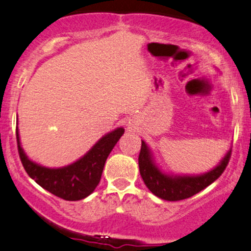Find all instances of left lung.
Returning <instances> with one entry per match:
<instances>
[{"label": "left lung", "mask_w": 251, "mask_h": 251, "mask_svg": "<svg viewBox=\"0 0 251 251\" xmlns=\"http://www.w3.org/2000/svg\"><path fill=\"white\" fill-rule=\"evenodd\" d=\"M231 150L227 152L224 159L217 168L201 176H183V177H170L162 174L151 159L150 150L142 140L139 158V171L142 178L152 194L165 201H181L191 197L214 183L229 164Z\"/></svg>", "instance_id": "8db88e82"}]
</instances>
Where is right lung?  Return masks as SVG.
I'll return each instance as SVG.
<instances>
[{
    "label": "right lung",
    "instance_id": "right-lung-1",
    "mask_svg": "<svg viewBox=\"0 0 251 251\" xmlns=\"http://www.w3.org/2000/svg\"><path fill=\"white\" fill-rule=\"evenodd\" d=\"M123 133L122 127L114 129L102 137L81 159L61 169L43 168L28 159L20 145L16 128L17 151L25 172L40 186L65 201H80L91 195L98 186L106 159Z\"/></svg>",
    "mask_w": 251,
    "mask_h": 251
}]
</instances>
